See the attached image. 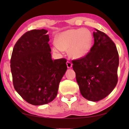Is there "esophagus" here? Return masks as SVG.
<instances>
[{
	"label": "esophagus",
	"instance_id": "obj_1",
	"mask_svg": "<svg viewBox=\"0 0 129 129\" xmlns=\"http://www.w3.org/2000/svg\"><path fill=\"white\" fill-rule=\"evenodd\" d=\"M67 65L68 68H71L72 67V64L71 62H69L68 61L67 62Z\"/></svg>",
	"mask_w": 129,
	"mask_h": 129
}]
</instances>
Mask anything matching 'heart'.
I'll use <instances>...</instances> for the list:
<instances>
[{
  "instance_id": "b5f03b06",
  "label": "heart",
  "mask_w": 129,
  "mask_h": 129,
  "mask_svg": "<svg viewBox=\"0 0 129 129\" xmlns=\"http://www.w3.org/2000/svg\"><path fill=\"white\" fill-rule=\"evenodd\" d=\"M93 41L92 34L88 29H69L59 35L57 43H53V49L56 52H62L69 49V53L72 57L81 58L90 52Z\"/></svg>"
}]
</instances>
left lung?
<instances>
[{"instance_id": "left-lung-1", "label": "left lung", "mask_w": 129, "mask_h": 129, "mask_svg": "<svg viewBox=\"0 0 129 129\" xmlns=\"http://www.w3.org/2000/svg\"><path fill=\"white\" fill-rule=\"evenodd\" d=\"M94 43L84 57L72 60L80 93L85 99L99 101L113 91L118 82L119 55L114 43L97 29Z\"/></svg>"}]
</instances>
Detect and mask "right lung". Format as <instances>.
<instances>
[{"label": "right lung", "instance_id": "obj_1", "mask_svg": "<svg viewBox=\"0 0 129 129\" xmlns=\"http://www.w3.org/2000/svg\"><path fill=\"white\" fill-rule=\"evenodd\" d=\"M45 29H34L17 40L11 58L13 85L28 103L41 105L53 101L67 69L65 58L53 60Z\"/></svg>", "mask_w": 129, "mask_h": 129}]
</instances>
